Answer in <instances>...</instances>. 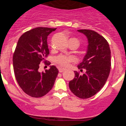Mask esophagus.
<instances>
[{"label":"esophagus","instance_id":"1","mask_svg":"<svg viewBox=\"0 0 126 126\" xmlns=\"http://www.w3.org/2000/svg\"><path fill=\"white\" fill-rule=\"evenodd\" d=\"M65 70L64 69H63V68H59V71L60 73H62L63 72H64Z\"/></svg>","mask_w":126,"mask_h":126}]
</instances>
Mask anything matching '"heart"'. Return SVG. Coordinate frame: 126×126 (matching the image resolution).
Wrapping results in <instances>:
<instances>
[{
    "instance_id": "b5f03b06",
    "label": "heart",
    "mask_w": 126,
    "mask_h": 126,
    "mask_svg": "<svg viewBox=\"0 0 126 126\" xmlns=\"http://www.w3.org/2000/svg\"><path fill=\"white\" fill-rule=\"evenodd\" d=\"M73 59L72 57H67V56L60 55L56 57L55 61L62 67H66L69 66L70 62L73 61Z\"/></svg>"
}]
</instances>
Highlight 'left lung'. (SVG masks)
<instances>
[{
    "label": "left lung",
    "instance_id": "8db88e82",
    "mask_svg": "<svg viewBox=\"0 0 126 126\" xmlns=\"http://www.w3.org/2000/svg\"><path fill=\"white\" fill-rule=\"evenodd\" d=\"M88 40L86 53L78 68L85 73L75 72V78L69 82L70 91L78 97L86 99L96 94L107 80L111 69V50L107 41L96 32L79 30Z\"/></svg>",
    "mask_w": 126,
    "mask_h": 126
}]
</instances>
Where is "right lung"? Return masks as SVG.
Masks as SVG:
<instances>
[{
    "mask_svg": "<svg viewBox=\"0 0 126 126\" xmlns=\"http://www.w3.org/2000/svg\"><path fill=\"white\" fill-rule=\"evenodd\" d=\"M56 28L38 27L23 34L17 43L13 66L19 85L32 97L46 95L53 88L59 73L55 66L45 72L38 71L40 62L49 54L47 37Z\"/></svg>",
    "mask_w": 126,
    "mask_h": 126,
    "instance_id": "obj_1",
    "label": "right lung"
}]
</instances>
